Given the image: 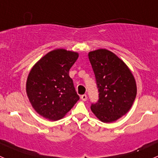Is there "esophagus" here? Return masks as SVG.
Segmentation results:
<instances>
[{"instance_id": "1", "label": "esophagus", "mask_w": 158, "mask_h": 158, "mask_svg": "<svg viewBox=\"0 0 158 158\" xmlns=\"http://www.w3.org/2000/svg\"><path fill=\"white\" fill-rule=\"evenodd\" d=\"M81 99H82V101H84V102L87 101V95H81Z\"/></svg>"}]
</instances>
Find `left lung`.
<instances>
[{"label": "left lung", "mask_w": 158, "mask_h": 158, "mask_svg": "<svg viewBox=\"0 0 158 158\" xmlns=\"http://www.w3.org/2000/svg\"><path fill=\"white\" fill-rule=\"evenodd\" d=\"M88 56L99 92L98 102L92 104L91 110L101 122H115L133 105L137 95L135 77L128 66L108 49L91 51Z\"/></svg>", "instance_id": "obj_1"}]
</instances>
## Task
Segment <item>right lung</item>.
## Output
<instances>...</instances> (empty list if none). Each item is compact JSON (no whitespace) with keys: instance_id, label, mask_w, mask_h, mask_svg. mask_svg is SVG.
<instances>
[{"instance_id":"obj_1","label":"right lung","mask_w":158,"mask_h":158,"mask_svg":"<svg viewBox=\"0 0 158 158\" xmlns=\"http://www.w3.org/2000/svg\"><path fill=\"white\" fill-rule=\"evenodd\" d=\"M78 57L76 52L53 49L30 70L26 83L27 95L40 115L49 120H60L79 99L69 75Z\"/></svg>"}]
</instances>
